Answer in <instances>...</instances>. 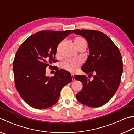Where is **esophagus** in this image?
<instances>
[{
    "mask_svg": "<svg viewBox=\"0 0 134 134\" xmlns=\"http://www.w3.org/2000/svg\"><path fill=\"white\" fill-rule=\"evenodd\" d=\"M71 76H72V80H73V81H74V80H75V79H74V75L73 74H71Z\"/></svg>",
    "mask_w": 134,
    "mask_h": 134,
    "instance_id": "34e87169",
    "label": "esophagus"
}]
</instances>
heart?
I'll list each match as a JSON object with an SVG mask.
<instances>
[{"mask_svg": "<svg viewBox=\"0 0 134 134\" xmlns=\"http://www.w3.org/2000/svg\"><path fill=\"white\" fill-rule=\"evenodd\" d=\"M63 42H61L57 46L56 48V56H60L61 48L63 44ZM74 43L75 46L78 49L80 47L86 46V42L83 38L78 36L76 37L74 40ZM81 65V62L78 59H67L62 63V67L65 70L71 72H74L76 71Z\"/></svg>", "mask_w": 134, "mask_h": 134, "instance_id": "b5f03b06", "label": "heart"}]
</instances>
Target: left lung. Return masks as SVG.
<instances>
[{"label": "left lung", "mask_w": 134, "mask_h": 134, "mask_svg": "<svg viewBox=\"0 0 134 134\" xmlns=\"http://www.w3.org/2000/svg\"><path fill=\"white\" fill-rule=\"evenodd\" d=\"M71 33L81 35L88 42L90 55L82 71L92 76L90 81L85 75H75L81 81L83 88L76 95L81 103L98 107L108 102L119 88L123 67L119 48L106 34L96 30H75Z\"/></svg>", "instance_id": "obj_1"}]
</instances>
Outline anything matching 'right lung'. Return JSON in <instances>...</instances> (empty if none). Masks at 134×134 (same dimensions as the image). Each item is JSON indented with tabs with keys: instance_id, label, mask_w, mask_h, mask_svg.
<instances>
[{
	"instance_id": "add662e5",
	"label": "right lung",
	"mask_w": 134,
	"mask_h": 134,
	"mask_svg": "<svg viewBox=\"0 0 134 134\" xmlns=\"http://www.w3.org/2000/svg\"><path fill=\"white\" fill-rule=\"evenodd\" d=\"M71 30L41 31L21 44L13 61L15 88L30 106L47 109L58 101L62 89L72 82L69 72L56 67L54 77L45 75L46 68L55 62L58 44Z\"/></svg>"
}]
</instances>
